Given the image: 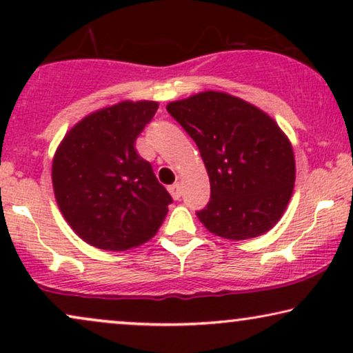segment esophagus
I'll list each match as a JSON object with an SVG mask.
<instances>
[{"label":"esophagus","instance_id":"34e87169","mask_svg":"<svg viewBox=\"0 0 353 353\" xmlns=\"http://www.w3.org/2000/svg\"><path fill=\"white\" fill-rule=\"evenodd\" d=\"M170 192H172V196L175 197V199H180L181 192H183V190H181V183H175V185H172V186H170Z\"/></svg>","mask_w":353,"mask_h":353}]
</instances>
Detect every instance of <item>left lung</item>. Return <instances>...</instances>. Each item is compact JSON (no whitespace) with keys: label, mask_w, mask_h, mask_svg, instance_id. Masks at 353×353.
<instances>
[{"label":"left lung","mask_w":353,"mask_h":353,"mask_svg":"<svg viewBox=\"0 0 353 353\" xmlns=\"http://www.w3.org/2000/svg\"><path fill=\"white\" fill-rule=\"evenodd\" d=\"M168 114L199 148L210 201L196 212L210 233L243 241L281 219L296 181L291 141L278 123L248 101L202 91L167 104Z\"/></svg>","instance_id":"left-lung-1"}]
</instances>
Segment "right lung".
I'll list each match as a JSON object with an SVG mask.
<instances>
[{
	"instance_id": "1",
	"label": "right lung",
	"mask_w": 353,
	"mask_h": 353,
	"mask_svg": "<svg viewBox=\"0 0 353 353\" xmlns=\"http://www.w3.org/2000/svg\"><path fill=\"white\" fill-rule=\"evenodd\" d=\"M156 101H122L86 115L52 159V188L67 223L104 250L138 248L157 233L172 196L138 156L134 141L151 122Z\"/></svg>"
}]
</instances>
